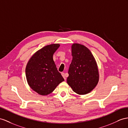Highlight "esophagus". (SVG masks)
I'll use <instances>...</instances> for the list:
<instances>
[{
    "label": "esophagus",
    "instance_id": "1",
    "mask_svg": "<svg viewBox=\"0 0 128 128\" xmlns=\"http://www.w3.org/2000/svg\"><path fill=\"white\" fill-rule=\"evenodd\" d=\"M62 76L63 77V78H64V80H66V76H65V74L64 72H62Z\"/></svg>",
    "mask_w": 128,
    "mask_h": 128
}]
</instances>
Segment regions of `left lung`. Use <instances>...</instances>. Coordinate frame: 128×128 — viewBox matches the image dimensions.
I'll return each instance as SVG.
<instances>
[{
    "mask_svg": "<svg viewBox=\"0 0 128 128\" xmlns=\"http://www.w3.org/2000/svg\"><path fill=\"white\" fill-rule=\"evenodd\" d=\"M71 50L72 60L68 68L67 83L77 94L89 93L99 80L95 59L89 49L83 45L74 43Z\"/></svg>",
    "mask_w": 128,
    "mask_h": 128,
    "instance_id": "1",
    "label": "left lung"
}]
</instances>
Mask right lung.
<instances>
[{
	"label": "right lung",
	"mask_w": 128,
	"mask_h": 128,
	"mask_svg": "<svg viewBox=\"0 0 128 128\" xmlns=\"http://www.w3.org/2000/svg\"><path fill=\"white\" fill-rule=\"evenodd\" d=\"M60 45L45 46L37 51L28 60L25 73L31 89L40 95H48L64 80L53 60V55Z\"/></svg>",
	"instance_id": "1"
}]
</instances>
